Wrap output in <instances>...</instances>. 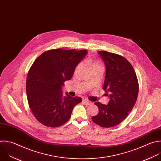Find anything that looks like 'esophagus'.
Returning a JSON list of instances; mask_svg holds the SVG:
<instances>
[{
    "label": "esophagus",
    "mask_w": 161,
    "mask_h": 161,
    "mask_svg": "<svg viewBox=\"0 0 161 161\" xmlns=\"http://www.w3.org/2000/svg\"><path fill=\"white\" fill-rule=\"evenodd\" d=\"M83 102L86 104V105H92L93 103L92 102H90V101H89V100H86V99H84L83 100Z\"/></svg>",
    "instance_id": "1"
}]
</instances>
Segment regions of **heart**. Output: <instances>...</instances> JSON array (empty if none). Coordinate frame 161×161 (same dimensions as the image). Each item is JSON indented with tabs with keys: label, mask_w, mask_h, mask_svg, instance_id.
<instances>
[{
	"label": "heart",
	"mask_w": 161,
	"mask_h": 161,
	"mask_svg": "<svg viewBox=\"0 0 161 161\" xmlns=\"http://www.w3.org/2000/svg\"><path fill=\"white\" fill-rule=\"evenodd\" d=\"M86 63H88V64H90L91 65V67H92V68H93V67H95V66H102L100 63H98V62H97V61H92V60H91V59L88 60V61H86ZM82 66H83V64H82L81 63H79V64L76 66V67L75 68V71H74V73H75V75L77 74V73H78V71H79L81 69V68H82Z\"/></svg>",
	"instance_id": "obj_1"
}]
</instances>
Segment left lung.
I'll use <instances>...</instances> for the list:
<instances>
[{"instance_id": "left-lung-1", "label": "left lung", "mask_w": 161, "mask_h": 161, "mask_svg": "<svg viewBox=\"0 0 161 161\" xmlns=\"http://www.w3.org/2000/svg\"><path fill=\"white\" fill-rule=\"evenodd\" d=\"M98 53L105 65L103 88L109 93L110 100L108 105L95 103L98 113L92 119L101 127L111 128L121 123L133 109L138 97V81L132 65L124 57L107 51Z\"/></svg>"}]
</instances>
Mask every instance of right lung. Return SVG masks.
Listing matches in <instances>:
<instances>
[{
    "instance_id": "obj_1",
    "label": "right lung",
    "mask_w": 161,
    "mask_h": 161,
    "mask_svg": "<svg viewBox=\"0 0 161 161\" xmlns=\"http://www.w3.org/2000/svg\"><path fill=\"white\" fill-rule=\"evenodd\" d=\"M86 50H49L34 61L26 78V90L30 110L42 125L60 126L71 118L74 107L82 101L62 92L64 83L71 80Z\"/></svg>"
}]
</instances>
